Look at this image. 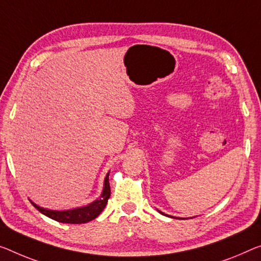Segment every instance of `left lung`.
<instances>
[{
    "label": "left lung",
    "instance_id": "8db88e82",
    "mask_svg": "<svg viewBox=\"0 0 261 261\" xmlns=\"http://www.w3.org/2000/svg\"><path fill=\"white\" fill-rule=\"evenodd\" d=\"M160 214H162L161 211H160ZM162 215H164V214H162ZM164 216H168V215H164ZM168 217H171V218H175V217H172V216H168Z\"/></svg>",
    "mask_w": 261,
    "mask_h": 261
}]
</instances>
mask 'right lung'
Masks as SVG:
<instances>
[{
	"instance_id": "add662e5",
	"label": "right lung",
	"mask_w": 261,
	"mask_h": 261,
	"mask_svg": "<svg viewBox=\"0 0 261 261\" xmlns=\"http://www.w3.org/2000/svg\"><path fill=\"white\" fill-rule=\"evenodd\" d=\"M108 175H110V172H108L105 177L103 190H102L101 196H100V198L94 200V202H92L86 206L77 207V209H72V210H65V211H55V210L44 209V207L36 205L34 202H31V204H33V205L39 212H42L43 215H45L46 217H49L54 220H57L59 223L83 224V223L91 222V220L97 218L98 216L101 214L102 210L105 209L107 200L111 196V187H110V182H108Z\"/></svg>"
}]
</instances>
